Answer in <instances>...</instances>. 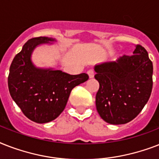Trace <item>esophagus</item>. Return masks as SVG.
<instances>
[{
  "label": "esophagus",
  "instance_id": "obj_1",
  "mask_svg": "<svg viewBox=\"0 0 159 159\" xmlns=\"http://www.w3.org/2000/svg\"><path fill=\"white\" fill-rule=\"evenodd\" d=\"M87 74H88L90 78H92V77H94V71H93V70H88V71H87Z\"/></svg>",
  "mask_w": 159,
  "mask_h": 159
}]
</instances>
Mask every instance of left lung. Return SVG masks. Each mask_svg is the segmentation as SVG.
Returning <instances> with one entry per match:
<instances>
[{
	"instance_id": "1",
	"label": "left lung",
	"mask_w": 159,
	"mask_h": 159,
	"mask_svg": "<svg viewBox=\"0 0 159 159\" xmlns=\"http://www.w3.org/2000/svg\"><path fill=\"white\" fill-rule=\"evenodd\" d=\"M132 56L95 66L100 87L96 96L97 112L111 125H123L135 118L150 97L153 62L148 52L136 45Z\"/></svg>"
}]
</instances>
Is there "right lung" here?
I'll use <instances>...</instances> for the list:
<instances>
[{
  "instance_id": "obj_1",
  "label": "right lung",
  "mask_w": 159,
  "mask_h": 159,
  "mask_svg": "<svg viewBox=\"0 0 159 159\" xmlns=\"http://www.w3.org/2000/svg\"><path fill=\"white\" fill-rule=\"evenodd\" d=\"M48 37L33 38L25 43L10 67L9 92L12 99L30 120L50 122L64 110L72 90L89 77L86 73L70 75L53 68H39L31 61L37 46L55 42Z\"/></svg>"
}]
</instances>
